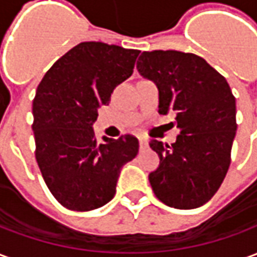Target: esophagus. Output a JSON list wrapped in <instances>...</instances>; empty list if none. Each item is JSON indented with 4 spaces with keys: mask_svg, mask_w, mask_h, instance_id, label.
Wrapping results in <instances>:
<instances>
[{
    "mask_svg": "<svg viewBox=\"0 0 257 257\" xmlns=\"http://www.w3.org/2000/svg\"><path fill=\"white\" fill-rule=\"evenodd\" d=\"M139 145H140V147H142V149H147V147H149V142H147L146 139H143V138H140Z\"/></svg>",
    "mask_w": 257,
    "mask_h": 257,
    "instance_id": "obj_1",
    "label": "esophagus"
}]
</instances>
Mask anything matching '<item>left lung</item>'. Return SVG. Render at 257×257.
I'll return each mask as SVG.
<instances>
[{
	"mask_svg": "<svg viewBox=\"0 0 257 257\" xmlns=\"http://www.w3.org/2000/svg\"><path fill=\"white\" fill-rule=\"evenodd\" d=\"M136 67L158 86V112L173 114L180 129L173 145L149 143L160 157L149 175L151 189L168 206L198 208L219 190L231 162L237 119L230 85L194 53L146 51Z\"/></svg>",
	"mask_w": 257,
	"mask_h": 257,
	"instance_id": "8db88e82",
	"label": "left lung"
}]
</instances>
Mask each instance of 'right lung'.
I'll list each match as a JSON object with an SVG mask.
<instances>
[{
    "instance_id": "right-lung-1",
    "label": "right lung",
    "mask_w": 257,
    "mask_h": 257,
    "mask_svg": "<svg viewBox=\"0 0 257 257\" xmlns=\"http://www.w3.org/2000/svg\"><path fill=\"white\" fill-rule=\"evenodd\" d=\"M138 49L86 41L71 48L47 71L33 100L36 160L60 205L86 212L115 194L121 168L139 151L134 135L95 139L97 107L134 73Z\"/></svg>"
}]
</instances>
